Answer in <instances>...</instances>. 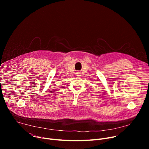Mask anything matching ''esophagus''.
Listing matches in <instances>:
<instances>
[{
  "label": "esophagus",
  "mask_w": 149,
  "mask_h": 149,
  "mask_svg": "<svg viewBox=\"0 0 149 149\" xmlns=\"http://www.w3.org/2000/svg\"><path fill=\"white\" fill-rule=\"evenodd\" d=\"M77 74H79V73H77Z\"/></svg>",
  "instance_id": "1"
}]
</instances>
